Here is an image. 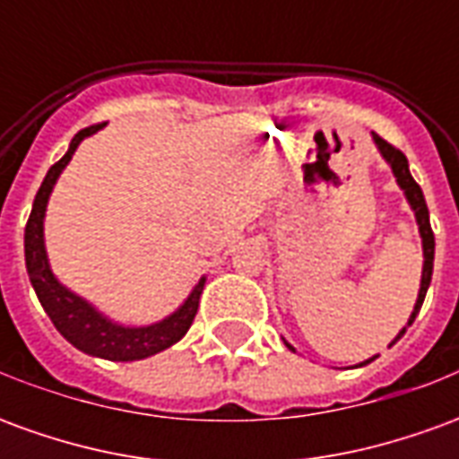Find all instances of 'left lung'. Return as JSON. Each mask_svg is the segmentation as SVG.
<instances>
[{"mask_svg":"<svg viewBox=\"0 0 459 459\" xmlns=\"http://www.w3.org/2000/svg\"><path fill=\"white\" fill-rule=\"evenodd\" d=\"M371 137H374L376 150L381 152V157L385 160V164H388V167H391V171H394L395 184H398V186H401V191L405 194L408 206L413 209L415 223H418V233H420V243H423V273H420V290H418V299H415L413 312H411V317H408V325H405V327L401 329L398 334H395L394 342H391V344H395V342H398V339L405 334V329L413 325L415 317H418V312H420V307H423L425 292H428V288H430V280H433L435 236H433V229H430V213H428V206H425L423 191H420V186H418L413 177H411V169H408V160H405V154L401 150H395L394 144H388L385 140H381L376 132H371ZM285 346H288V349H292V344H288V342H285ZM292 351H295V349H292ZM374 359L376 356H371V359H366V361H361V364H356V366L371 364Z\"/></svg>","mask_w":459,"mask_h":459,"instance_id":"8db88e82","label":"left lung"}]
</instances>
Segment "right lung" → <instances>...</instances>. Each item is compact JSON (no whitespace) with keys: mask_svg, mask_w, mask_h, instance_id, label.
<instances>
[{"mask_svg":"<svg viewBox=\"0 0 459 459\" xmlns=\"http://www.w3.org/2000/svg\"><path fill=\"white\" fill-rule=\"evenodd\" d=\"M100 127L103 125H93V127H85V130L78 132L68 144V152L46 174L44 184L36 194L34 206H31V216L26 221V273H29L31 288H34L41 307L51 317L54 327L61 332V337L65 342H71L83 354L100 356V359H108V361H140V359H147V356H154L164 351V349H169L171 344H177L189 332L191 322L196 317V309H199V299L201 292H204V285H206V278H201L194 285L189 298L184 299L171 315H167L160 322L144 325V327H130V325L115 322V319L103 315L95 305H91L81 295H75L74 290H68L61 280L56 278L51 263H48L44 240L46 206H48L51 191H54L56 181L61 177V171L68 167V161L74 160L78 144L85 137L95 134Z\"/></svg>","mask_w":459,"mask_h":459,"instance_id":"1","label":"right lung"}]
</instances>
